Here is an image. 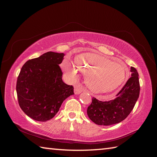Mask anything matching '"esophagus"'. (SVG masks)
Here are the masks:
<instances>
[{
	"mask_svg": "<svg viewBox=\"0 0 157 157\" xmlns=\"http://www.w3.org/2000/svg\"><path fill=\"white\" fill-rule=\"evenodd\" d=\"M83 91V90L82 88L80 87H75L74 89V92L75 94H79L80 93H81Z\"/></svg>",
	"mask_w": 157,
	"mask_h": 157,
	"instance_id": "34e87169",
	"label": "esophagus"
}]
</instances>
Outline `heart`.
Segmentation results:
<instances>
[{
  "instance_id": "heart-1",
  "label": "heart",
  "mask_w": 157,
  "mask_h": 157,
  "mask_svg": "<svg viewBox=\"0 0 157 157\" xmlns=\"http://www.w3.org/2000/svg\"><path fill=\"white\" fill-rule=\"evenodd\" d=\"M75 65L64 59L63 69L77 78L80 71L88 75L87 85L94 93L112 92L124 81L128 72L125 65L94 53H84L77 56Z\"/></svg>"
}]
</instances>
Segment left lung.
<instances>
[{"mask_svg":"<svg viewBox=\"0 0 157 157\" xmlns=\"http://www.w3.org/2000/svg\"><path fill=\"white\" fill-rule=\"evenodd\" d=\"M130 71L132 77L115 99L101 101L92 98V101L87 109V115L95 124L103 126L117 124L124 121L134 109L139 98L140 86L137 70L131 67Z\"/></svg>","mask_w":157,"mask_h":157,"instance_id":"left-lung-1","label":"left lung"}]
</instances>
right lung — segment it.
I'll use <instances>...</instances> for the list:
<instances>
[{
	"label": "right lung",
	"mask_w": 157,
	"mask_h": 157,
	"mask_svg": "<svg viewBox=\"0 0 157 157\" xmlns=\"http://www.w3.org/2000/svg\"><path fill=\"white\" fill-rule=\"evenodd\" d=\"M65 54L48 52L23 65L17 80L20 107L33 120L46 122L59 110L63 101L74 94V88L62 80L59 65Z\"/></svg>",
	"instance_id": "obj_1"
}]
</instances>
